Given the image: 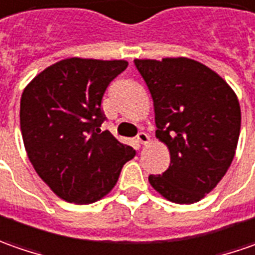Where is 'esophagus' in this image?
Segmentation results:
<instances>
[{
  "label": "esophagus",
  "mask_w": 255,
  "mask_h": 255,
  "mask_svg": "<svg viewBox=\"0 0 255 255\" xmlns=\"http://www.w3.org/2000/svg\"><path fill=\"white\" fill-rule=\"evenodd\" d=\"M136 141L139 142V144H148L149 142V135L144 132V131H141V132H138V135H136Z\"/></svg>",
  "instance_id": "34e87169"
}]
</instances>
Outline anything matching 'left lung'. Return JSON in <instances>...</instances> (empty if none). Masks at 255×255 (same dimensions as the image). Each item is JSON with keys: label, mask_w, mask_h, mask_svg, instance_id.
I'll use <instances>...</instances> for the list:
<instances>
[{"label": "left lung", "mask_w": 255, "mask_h": 255, "mask_svg": "<svg viewBox=\"0 0 255 255\" xmlns=\"http://www.w3.org/2000/svg\"><path fill=\"white\" fill-rule=\"evenodd\" d=\"M134 63L154 100L156 138L171 154L169 168L148 180L173 203L199 202L236 154L242 126L237 96L212 69L188 57Z\"/></svg>", "instance_id": "1"}]
</instances>
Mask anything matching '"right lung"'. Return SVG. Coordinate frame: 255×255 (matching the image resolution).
<instances>
[{
	"instance_id": "add662e5",
	"label": "right lung",
	"mask_w": 255,
	"mask_h": 255,
	"mask_svg": "<svg viewBox=\"0 0 255 255\" xmlns=\"http://www.w3.org/2000/svg\"><path fill=\"white\" fill-rule=\"evenodd\" d=\"M127 66L126 60L70 57L45 69L23 90L19 120L28 158L66 202L89 205L106 196L135 155L100 128L103 96Z\"/></svg>"
}]
</instances>
